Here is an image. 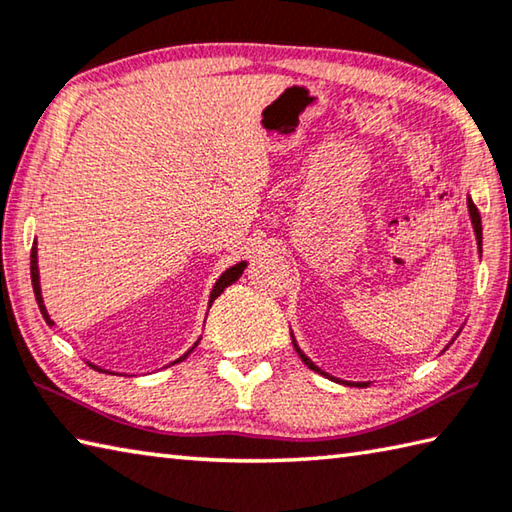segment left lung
<instances>
[{"label": "left lung", "instance_id": "8db88e82", "mask_svg": "<svg viewBox=\"0 0 512 512\" xmlns=\"http://www.w3.org/2000/svg\"><path fill=\"white\" fill-rule=\"evenodd\" d=\"M468 212H470V221H472V228H475V237H477V248H479V253H481V217H479V210H477V206L475 203H472V199L468 197ZM291 338H293V333H291ZM457 338V336H454ZM452 345V342H450ZM293 347H295V351H297V356L302 358V362L309 369H313V371H318V374H322V376H329L327 371H322L318 365H315V362L306 356V353L300 349V345H297L295 342V338H293ZM331 378V376H329ZM331 380H336V378H331ZM338 383H342V380H338ZM342 385H351V383H342ZM353 385H358V387H369V383H353Z\"/></svg>", "mask_w": 512, "mask_h": 512}]
</instances>
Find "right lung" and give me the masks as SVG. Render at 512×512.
Listing matches in <instances>:
<instances>
[{
    "label": "right lung",
    "mask_w": 512,
    "mask_h": 512,
    "mask_svg": "<svg viewBox=\"0 0 512 512\" xmlns=\"http://www.w3.org/2000/svg\"><path fill=\"white\" fill-rule=\"evenodd\" d=\"M246 266H248V262H237L235 266H230V268H226L224 273L219 275V280L215 282V286H212V291H210V300H208V309L212 306V302L217 300V297L224 293V288H228L230 284H235L241 275H244V271H246ZM31 282H33V293H35V300H37V306H40V313H42V318L46 320V324H49V327H55V322L51 320V315H49V311H46V306H44V297H42V286H40V268H37V241H33V248H31ZM201 340V338H199ZM199 340L194 342V347L199 345ZM194 347L192 349H188L183 353L181 358H176L174 362H181V360H185L190 356V353L194 351ZM89 367L91 369H96V371H102V374H111L109 369H102V367H98V365H94V362H89Z\"/></svg>",
    "instance_id": "1"
}]
</instances>
